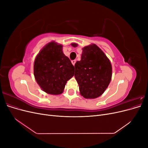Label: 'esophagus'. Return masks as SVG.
Masks as SVG:
<instances>
[{
  "instance_id": "1",
  "label": "esophagus",
  "mask_w": 148,
  "mask_h": 148,
  "mask_svg": "<svg viewBox=\"0 0 148 148\" xmlns=\"http://www.w3.org/2000/svg\"><path fill=\"white\" fill-rule=\"evenodd\" d=\"M76 60H71V63H72V64L73 65H75V63H76Z\"/></svg>"
}]
</instances>
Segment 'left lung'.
<instances>
[{"label":"left lung","mask_w":148,"mask_h":148,"mask_svg":"<svg viewBox=\"0 0 148 148\" xmlns=\"http://www.w3.org/2000/svg\"><path fill=\"white\" fill-rule=\"evenodd\" d=\"M73 47L77 44H71ZM75 77L81 95L94 99L105 91L110 82L112 65L108 58L96 44L83 49L81 60L75 64Z\"/></svg>","instance_id":"1"}]
</instances>
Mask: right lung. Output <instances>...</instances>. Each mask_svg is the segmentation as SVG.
I'll return each mask as SVG.
<instances>
[{
  "label": "right lung",
  "mask_w": 148,
  "mask_h": 148,
  "mask_svg": "<svg viewBox=\"0 0 148 148\" xmlns=\"http://www.w3.org/2000/svg\"><path fill=\"white\" fill-rule=\"evenodd\" d=\"M34 75L42 90L50 95H60L66 82L74 75V66L56 42L47 44L36 57Z\"/></svg>",
  "instance_id": "1"
}]
</instances>
